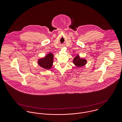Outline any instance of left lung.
I'll use <instances>...</instances> for the list:
<instances>
[{"label": "left lung", "mask_w": 122, "mask_h": 122, "mask_svg": "<svg viewBox=\"0 0 122 122\" xmlns=\"http://www.w3.org/2000/svg\"><path fill=\"white\" fill-rule=\"evenodd\" d=\"M86 62L87 61L86 59L80 58V57L78 55L76 56L73 60L74 64L77 67L84 66L86 63Z\"/></svg>", "instance_id": "8db88e82"}]
</instances>
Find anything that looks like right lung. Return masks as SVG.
<instances>
[{
	"label": "right lung",
	"instance_id": "obj_1",
	"mask_svg": "<svg viewBox=\"0 0 122 122\" xmlns=\"http://www.w3.org/2000/svg\"><path fill=\"white\" fill-rule=\"evenodd\" d=\"M53 54L52 53H50L45 58L39 59L38 61V64L40 66L45 69H50L52 68L53 63Z\"/></svg>",
	"mask_w": 122,
	"mask_h": 122
}]
</instances>
